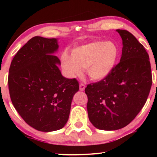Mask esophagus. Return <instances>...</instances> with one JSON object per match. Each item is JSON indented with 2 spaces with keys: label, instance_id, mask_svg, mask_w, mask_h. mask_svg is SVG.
I'll return each mask as SVG.
<instances>
[{
  "label": "esophagus",
  "instance_id": "34e87169",
  "mask_svg": "<svg viewBox=\"0 0 157 157\" xmlns=\"http://www.w3.org/2000/svg\"><path fill=\"white\" fill-rule=\"evenodd\" d=\"M85 88H86V86H85L84 83H81L80 84H79V89H80L81 91H84Z\"/></svg>",
  "mask_w": 157,
  "mask_h": 157
}]
</instances>
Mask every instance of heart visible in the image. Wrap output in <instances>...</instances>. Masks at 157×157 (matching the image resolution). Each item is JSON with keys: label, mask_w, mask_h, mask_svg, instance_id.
Wrapping results in <instances>:
<instances>
[{"label": "heart", "mask_w": 157, "mask_h": 157, "mask_svg": "<svg viewBox=\"0 0 157 157\" xmlns=\"http://www.w3.org/2000/svg\"><path fill=\"white\" fill-rule=\"evenodd\" d=\"M119 56V48L114 43L96 40L74 48L71 55L64 51L61 55V63L68 76L80 75L82 68H86L89 78L101 81L111 74Z\"/></svg>", "instance_id": "1"}]
</instances>
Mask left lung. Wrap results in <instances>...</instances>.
<instances>
[{
	"mask_svg": "<svg viewBox=\"0 0 157 157\" xmlns=\"http://www.w3.org/2000/svg\"><path fill=\"white\" fill-rule=\"evenodd\" d=\"M117 31L123 44L120 62L108 77L85 89L89 119L101 130L120 129L132 122L144 106L152 84L144 47L128 31Z\"/></svg>",
	"mask_w": 157,
	"mask_h": 157,
	"instance_id": "1",
	"label": "left lung"
}]
</instances>
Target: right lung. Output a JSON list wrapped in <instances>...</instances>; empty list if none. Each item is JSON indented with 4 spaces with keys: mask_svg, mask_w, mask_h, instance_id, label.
<instances>
[{
    "mask_svg": "<svg viewBox=\"0 0 157 157\" xmlns=\"http://www.w3.org/2000/svg\"><path fill=\"white\" fill-rule=\"evenodd\" d=\"M56 38L35 36L12 60L8 83L11 101L23 119L38 131L59 130L66 125L74 94L76 78L62 76L56 56Z\"/></svg>",
    "mask_w": 157,
    "mask_h": 157,
    "instance_id": "obj_1",
    "label": "right lung"
}]
</instances>
